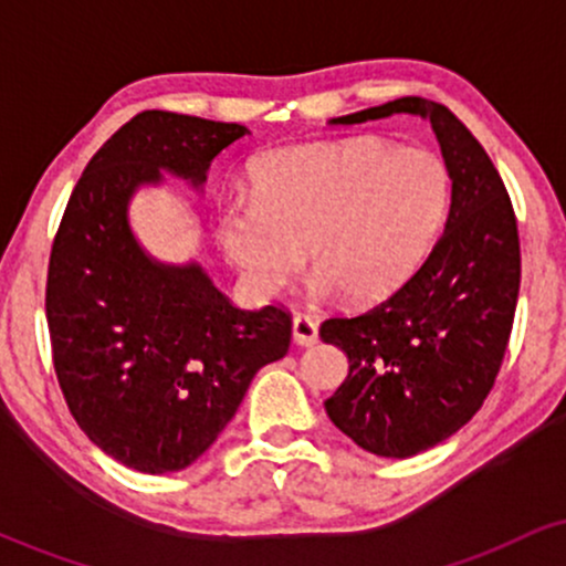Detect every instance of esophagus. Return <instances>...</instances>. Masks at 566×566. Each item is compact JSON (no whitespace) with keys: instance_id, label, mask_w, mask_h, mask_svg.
Segmentation results:
<instances>
[{"instance_id":"1","label":"esophagus","mask_w":566,"mask_h":566,"mask_svg":"<svg viewBox=\"0 0 566 566\" xmlns=\"http://www.w3.org/2000/svg\"><path fill=\"white\" fill-rule=\"evenodd\" d=\"M292 337H295L297 346H314L319 340V327H316V322L308 314H295V319H292Z\"/></svg>"}]
</instances>
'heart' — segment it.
Masks as SVG:
<instances>
[{"mask_svg": "<svg viewBox=\"0 0 566 566\" xmlns=\"http://www.w3.org/2000/svg\"><path fill=\"white\" fill-rule=\"evenodd\" d=\"M250 199L220 207L226 255L258 295L303 269L348 303L391 295L437 237L450 175L437 154L378 138L282 148L252 167Z\"/></svg>", "mask_w": 566, "mask_h": 566, "instance_id": "obj_1", "label": "heart"}]
</instances>
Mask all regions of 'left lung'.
<instances>
[{
    "mask_svg": "<svg viewBox=\"0 0 566 566\" xmlns=\"http://www.w3.org/2000/svg\"><path fill=\"white\" fill-rule=\"evenodd\" d=\"M391 114L431 122L452 178L450 216L423 265L386 301L324 319L319 335L348 356V378L324 409L361 450L412 458L460 431L495 386L516 314L522 250L503 178L447 106L409 95L333 125Z\"/></svg>",
    "mask_w": 566,
    "mask_h": 566,
    "instance_id": "8db88e82",
    "label": "left lung"
}]
</instances>
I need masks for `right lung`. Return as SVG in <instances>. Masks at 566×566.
I'll list each match as a JSON object with an SVG mask.
<instances>
[{
    "label": "right lung",
    "mask_w": 566,
    "mask_h": 566,
    "mask_svg": "<svg viewBox=\"0 0 566 566\" xmlns=\"http://www.w3.org/2000/svg\"><path fill=\"white\" fill-rule=\"evenodd\" d=\"M244 125L143 112L87 161L50 250L53 365L76 426L127 469L191 465L237 415L255 373L290 348L282 305L237 308L191 265L151 261L127 205L167 170L201 186Z\"/></svg>",
    "instance_id": "obj_1"
}]
</instances>
